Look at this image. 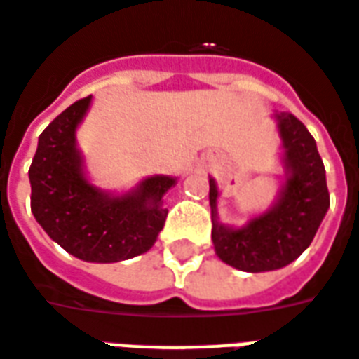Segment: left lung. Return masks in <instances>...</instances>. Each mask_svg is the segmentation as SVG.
<instances>
[{"instance_id":"obj_1","label":"left lung","mask_w":359,"mask_h":359,"mask_svg":"<svg viewBox=\"0 0 359 359\" xmlns=\"http://www.w3.org/2000/svg\"><path fill=\"white\" fill-rule=\"evenodd\" d=\"M283 180L273 205L241 227L222 224L219 189L210 177L212 243L222 262L241 271H273L294 262L310 247L329 210L325 166L306 126L290 112H276Z\"/></svg>"}]
</instances>
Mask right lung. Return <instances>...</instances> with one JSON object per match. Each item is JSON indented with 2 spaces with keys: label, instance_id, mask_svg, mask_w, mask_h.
I'll list each match as a JSON object with an SVG mask.
<instances>
[{
  "label": "right lung",
  "instance_id": "right-lung-1",
  "mask_svg": "<svg viewBox=\"0 0 359 359\" xmlns=\"http://www.w3.org/2000/svg\"><path fill=\"white\" fill-rule=\"evenodd\" d=\"M91 107L83 97L47 126L28 170L36 222L69 255L83 262L112 264L147 252L164 227L162 198L174 176H151L124 193L97 187L86 172L76 130Z\"/></svg>",
  "mask_w": 359,
  "mask_h": 359
}]
</instances>
